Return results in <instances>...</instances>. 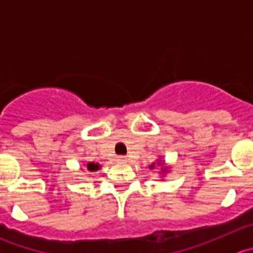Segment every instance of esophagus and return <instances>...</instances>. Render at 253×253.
I'll list each match as a JSON object with an SVG mask.
<instances>
[{
	"instance_id": "obj_1",
	"label": "esophagus",
	"mask_w": 253,
	"mask_h": 253,
	"mask_svg": "<svg viewBox=\"0 0 253 253\" xmlns=\"http://www.w3.org/2000/svg\"><path fill=\"white\" fill-rule=\"evenodd\" d=\"M117 162H121V163H125V162H127V158L125 156H119L116 158Z\"/></svg>"
}]
</instances>
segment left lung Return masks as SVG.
<instances>
[{
    "label": "left lung",
    "instance_id": "obj_1",
    "mask_svg": "<svg viewBox=\"0 0 253 253\" xmlns=\"http://www.w3.org/2000/svg\"><path fill=\"white\" fill-rule=\"evenodd\" d=\"M152 167H153V166H152Z\"/></svg>",
    "mask_w": 253,
    "mask_h": 253
}]
</instances>
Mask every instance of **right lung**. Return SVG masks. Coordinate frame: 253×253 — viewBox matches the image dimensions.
<instances>
[{"label":"right lung","mask_w":253,"mask_h":253,"mask_svg":"<svg viewBox=\"0 0 253 253\" xmlns=\"http://www.w3.org/2000/svg\"><path fill=\"white\" fill-rule=\"evenodd\" d=\"M87 169H89V170H96V169H99V166L95 163H89L87 164Z\"/></svg>","instance_id":"obj_1"}]
</instances>
